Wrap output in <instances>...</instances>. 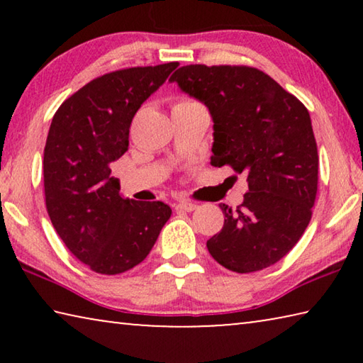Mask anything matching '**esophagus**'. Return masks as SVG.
Wrapping results in <instances>:
<instances>
[{"instance_id":"obj_1","label":"esophagus","mask_w":363,"mask_h":363,"mask_svg":"<svg viewBox=\"0 0 363 363\" xmlns=\"http://www.w3.org/2000/svg\"><path fill=\"white\" fill-rule=\"evenodd\" d=\"M176 210L177 211H194L196 210V203H194V201H189V200H181L179 203L176 205Z\"/></svg>"}]
</instances>
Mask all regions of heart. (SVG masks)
I'll return each instance as SVG.
<instances>
[{
	"instance_id": "heart-1",
	"label": "heart",
	"mask_w": 363,
	"mask_h": 363,
	"mask_svg": "<svg viewBox=\"0 0 363 363\" xmlns=\"http://www.w3.org/2000/svg\"><path fill=\"white\" fill-rule=\"evenodd\" d=\"M192 106H199V104H196V102L192 101V99H187V97H182V99H179V101H177V102L174 104L173 110H174V108H184V107H192Z\"/></svg>"
}]
</instances>
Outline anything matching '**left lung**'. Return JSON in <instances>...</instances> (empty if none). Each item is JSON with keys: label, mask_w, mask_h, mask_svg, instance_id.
Segmentation results:
<instances>
[{"label": "left lung", "mask_w": 363, "mask_h": 363, "mask_svg": "<svg viewBox=\"0 0 363 363\" xmlns=\"http://www.w3.org/2000/svg\"><path fill=\"white\" fill-rule=\"evenodd\" d=\"M213 118V167L247 174L248 192L206 242L220 266L256 272L280 261L303 235L317 195L318 153L307 108L266 73L247 65H186L169 78Z\"/></svg>", "instance_id": "1"}]
</instances>
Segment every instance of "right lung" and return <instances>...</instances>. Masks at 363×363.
Segmentation results:
<instances>
[{
	"mask_svg": "<svg viewBox=\"0 0 363 363\" xmlns=\"http://www.w3.org/2000/svg\"><path fill=\"white\" fill-rule=\"evenodd\" d=\"M177 65L106 73L62 102L49 128L46 210L65 247L97 274H121L143 262L171 216L163 201L123 199L112 163L128 150L139 107Z\"/></svg>",
	"mask_w": 363,
	"mask_h": 363,
	"instance_id": "add662e5",
	"label": "right lung"
}]
</instances>
